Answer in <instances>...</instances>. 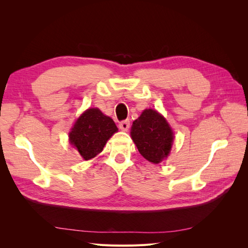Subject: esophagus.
I'll use <instances>...</instances> for the list:
<instances>
[{
	"instance_id": "obj_1",
	"label": "esophagus",
	"mask_w": 248,
	"mask_h": 248,
	"mask_svg": "<svg viewBox=\"0 0 248 248\" xmlns=\"http://www.w3.org/2000/svg\"><path fill=\"white\" fill-rule=\"evenodd\" d=\"M129 126H130V122L129 120H124V121H121L119 124L120 129L123 130V131H127L129 129Z\"/></svg>"
}]
</instances>
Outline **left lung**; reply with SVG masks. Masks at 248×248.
I'll return each mask as SVG.
<instances>
[{
  "label": "left lung",
  "mask_w": 248,
  "mask_h": 248,
  "mask_svg": "<svg viewBox=\"0 0 248 248\" xmlns=\"http://www.w3.org/2000/svg\"><path fill=\"white\" fill-rule=\"evenodd\" d=\"M131 138L141 156L156 164L168 157L174 134L159 112L145 109L132 124Z\"/></svg>",
  "instance_id": "1"
}]
</instances>
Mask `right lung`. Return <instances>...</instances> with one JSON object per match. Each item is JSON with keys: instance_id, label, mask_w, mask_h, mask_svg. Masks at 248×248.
I'll use <instances>...</instances> for the list:
<instances>
[{"instance_id": "1", "label": "right lung", "mask_w": 248, "mask_h": 248, "mask_svg": "<svg viewBox=\"0 0 248 248\" xmlns=\"http://www.w3.org/2000/svg\"><path fill=\"white\" fill-rule=\"evenodd\" d=\"M118 131L112 119L103 115L98 108H89L74 124L70 132V142L85 160L99 154L108 140Z\"/></svg>"}]
</instances>
